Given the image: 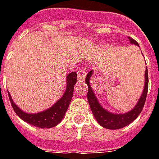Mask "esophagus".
<instances>
[{"label": "esophagus", "mask_w": 159, "mask_h": 159, "mask_svg": "<svg viewBox=\"0 0 159 159\" xmlns=\"http://www.w3.org/2000/svg\"><path fill=\"white\" fill-rule=\"evenodd\" d=\"M86 75H87L86 67H83V68L80 70L78 72H77V80H78V81H81V82H83V81H84V79H85Z\"/></svg>", "instance_id": "34e87169"}]
</instances>
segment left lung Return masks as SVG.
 Masks as SVG:
<instances>
[{"instance_id": "left-lung-1", "label": "left lung", "mask_w": 159, "mask_h": 159, "mask_svg": "<svg viewBox=\"0 0 159 159\" xmlns=\"http://www.w3.org/2000/svg\"><path fill=\"white\" fill-rule=\"evenodd\" d=\"M130 42L135 44V45L139 46L138 42L134 40L131 37H129ZM93 74V71L91 70L88 73L86 76V83L88 85V100L89 103L90 108L93 112V116L95 117V119L98 121V123H100V125L106 129H122L123 127L129 125V123L133 122L134 120L136 119V117L140 115L141 111L143 109L144 105L146 102V99H147V91H148V73H147V67L146 68V72H145V87H144L143 93L140 98V100L138 101L137 105L134 107L133 110L130 111L129 112L124 114H113L111 113L107 110H105L102 107L100 106V103L98 102V100L93 93V90L91 89L89 84L90 77Z\"/></svg>"}]
</instances>
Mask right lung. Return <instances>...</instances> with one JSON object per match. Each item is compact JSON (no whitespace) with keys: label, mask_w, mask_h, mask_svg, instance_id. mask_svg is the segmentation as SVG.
Instances as JSON below:
<instances>
[{"label":"right lung","mask_w":159,"mask_h":159,"mask_svg":"<svg viewBox=\"0 0 159 159\" xmlns=\"http://www.w3.org/2000/svg\"><path fill=\"white\" fill-rule=\"evenodd\" d=\"M66 78H67L66 80L67 87L62 98L58 100L51 108L39 113L28 114L24 112L13 103L12 98L8 93L9 100L15 113L26 123L41 129H45V128L49 129L59 124L65 116L72 98L74 86L76 83V73L70 72Z\"/></svg>","instance_id":"add662e5"}]
</instances>
